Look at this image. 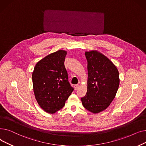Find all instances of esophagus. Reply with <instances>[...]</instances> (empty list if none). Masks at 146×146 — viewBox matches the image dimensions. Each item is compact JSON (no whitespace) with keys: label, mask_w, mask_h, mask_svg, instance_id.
<instances>
[{"label":"esophagus","mask_w":146,"mask_h":146,"mask_svg":"<svg viewBox=\"0 0 146 146\" xmlns=\"http://www.w3.org/2000/svg\"><path fill=\"white\" fill-rule=\"evenodd\" d=\"M79 87H80V86H79L78 84H77V85H75V86H74V88H75V90H77Z\"/></svg>","instance_id":"obj_1"}]
</instances>
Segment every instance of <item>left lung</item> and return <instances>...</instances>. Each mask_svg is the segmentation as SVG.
I'll return each instance as SVG.
<instances>
[{
	"instance_id": "8db88e82",
	"label": "left lung",
	"mask_w": 146,
	"mask_h": 146,
	"mask_svg": "<svg viewBox=\"0 0 146 146\" xmlns=\"http://www.w3.org/2000/svg\"><path fill=\"white\" fill-rule=\"evenodd\" d=\"M87 60V91L81 99L87 110L98 113L113 101L119 86V72L112 62L98 50L85 52Z\"/></svg>"
}]
</instances>
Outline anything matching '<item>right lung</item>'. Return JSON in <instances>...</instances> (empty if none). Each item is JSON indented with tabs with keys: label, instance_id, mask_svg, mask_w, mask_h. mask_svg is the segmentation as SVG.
Masks as SVG:
<instances>
[{
	"label": "right lung",
	"instance_id": "obj_1",
	"mask_svg": "<svg viewBox=\"0 0 146 146\" xmlns=\"http://www.w3.org/2000/svg\"><path fill=\"white\" fill-rule=\"evenodd\" d=\"M67 52L59 50L39 60L32 74L33 90L40 108L54 113L63 108L74 90L68 81L64 61Z\"/></svg>",
	"mask_w": 146,
	"mask_h": 146
}]
</instances>
